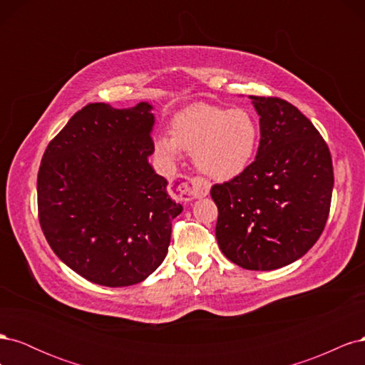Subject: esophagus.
<instances>
[{
    "label": "esophagus",
    "mask_w": 365,
    "mask_h": 365,
    "mask_svg": "<svg viewBox=\"0 0 365 365\" xmlns=\"http://www.w3.org/2000/svg\"><path fill=\"white\" fill-rule=\"evenodd\" d=\"M176 193L184 201H195L205 197L210 193V184L201 178H185L175 187Z\"/></svg>",
    "instance_id": "34e87169"
}]
</instances>
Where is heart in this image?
<instances>
[{
  "label": "heart",
  "mask_w": 365,
  "mask_h": 365,
  "mask_svg": "<svg viewBox=\"0 0 365 365\" xmlns=\"http://www.w3.org/2000/svg\"><path fill=\"white\" fill-rule=\"evenodd\" d=\"M259 140V125L247 109L196 103L172 118V135H157L153 149L165 163L190 152L208 178L230 181L250 168Z\"/></svg>",
  "instance_id": "1"
}]
</instances>
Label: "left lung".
Here are the masks:
<instances>
[{
    "mask_svg": "<svg viewBox=\"0 0 365 365\" xmlns=\"http://www.w3.org/2000/svg\"><path fill=\"white\" fill-rule=\"evenodd\" d=\"M260 143L250 168L212 187L216 239L224 256L251 271L286 267L323 233L334 168L323 137L298 109L277 97L250 96Z\"/></svg>",
    "mask_w": 365,
    "mask_h": 365,
    "instance_id": "left-lung-1",
    "label": "left lung"
}]
</instances>
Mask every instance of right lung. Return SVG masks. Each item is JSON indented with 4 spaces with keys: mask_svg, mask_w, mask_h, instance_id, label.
I'll return each mask as SVG.
<instances>
[{
    "mask_svg": "<svg viewBox=\"0 0 365 365\" xmlns=\"http://www.w3.org/2000/svg\"><path fill=\"white\" fill-rule=\"evenodd\" d=\"M153 106L86 105L47 146L38 173L41 228L54 254L83 279L140 283L168 254L182 212L153 170Z\"/></svg>",
    "mask_w": 365,
    "mask_h": 365,
    "instance_id": "obj_1",
    "label": "right lung"
}]
</instances>
